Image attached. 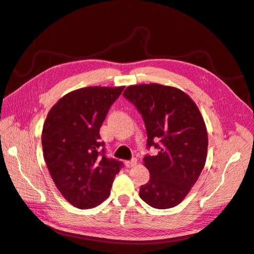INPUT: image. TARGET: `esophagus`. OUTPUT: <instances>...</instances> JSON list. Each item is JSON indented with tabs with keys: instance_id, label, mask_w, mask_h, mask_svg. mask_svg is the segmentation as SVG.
Masks as SVG:
<instances>
[{
	"instance_id": "34e87169",
	"label": "esophagus",
	"mask_w": 254,
	"mask_h": 254,
	"mask_svg": "<svg viewBox=\"0 0 254 254\" xmlns=\"http://www.w3.org/2000/svg\"><path fill=\"white\" fill-rule=\"evenodd\" d=\"M136 164H137V160H136V159H132L131 161H126V166L127 168L134 167V166H136Z\"/></svg>"
}]
</instances>
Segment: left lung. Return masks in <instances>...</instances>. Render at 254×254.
I'll return each mask as SVG.
<instances>
[{
	"label": "left lung",
	"mask_w": 254,
	"mask_h": 254,
	"mask_svg": "<svg viewBox=\"0 0 254 254\" xmlns=\"http://www.w3.org/2000/svg\"><path fill=\"white\" fill-rule=\"evenodd\" d=\"M141 114L147 145L160 150L146 155L150 179L139 196L148 205L167 209L180 204L203 171L208 134L196 104L184 91L160 83L128 86L123 92Z\"/></svg>",
	"instance_id": "1"
}]
</instances>
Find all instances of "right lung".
I'll list each match as a JSON object with an SVG mask.
<instances>
[{
    "label": "right lung",
    "instance_id": "obj_1",
    "mask_svg": "<svg viewBox=\"0 0 254 254\" xmlns=\"http://www.w3.org/2000/svg\"><path fill=\"white\" fill-rule=\"evenodd\" d=\"M125 87H86L51 107L42 132L44 159L56 187L69 204L89 209L110 194L121 162L104 155L100 127Z\"/></svg>",
    "mask_w": 254,
    "mask_h": 254
}]
</instances>
